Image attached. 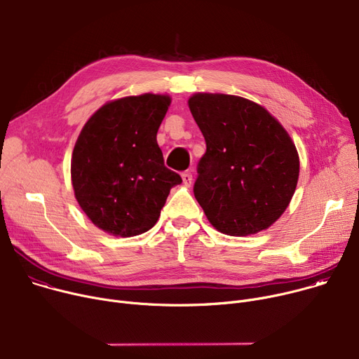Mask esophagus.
Wrapping results in <instances>:
<instances>
[{
  "label": "esophagus",
  "mask_w": 359,
  "mask_h": 359,
  "mask_svg": "<svg viewBox=\"0 0 359 359\" xmlns=\"http://www.w3.org/2000/svg\"><path fill=\"white\" fill-rule=\"evenodd\" d=\"M182 179H183V183H184L186 186H190V184H191V180H193V176H191L190 172H183V173H182Z\"/></svg>",
  "instance_id": "esophagus-1"
}]
</instances>
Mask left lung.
<instances>
[{
	"mask_svg": "<svg viewBox=\"0 0 359 359\" xmlns=\"http://www.w3.org/2000/svg\"><path fill=\"white\" fill-rule=\"evenodd\" d=\"M189 107L206 142L193 193L209 222L231 236L266 229L287 208L299 176L286 130L238 95L198 93Z\"/></svg>",
	"mask_w": 359,
	"mask_h": 359,
	"instance_id": "1",
	"label": "left lung"
}]
</instances>
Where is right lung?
<instances>
[{
    "instance_id": "add662e5",
    "label": "right lung",
    "mask_w": 359,
    "mask_h": 359,
    "mask_svg": "<svg viewBox=\"0 0 359 359\" xmlns=\"http://www.w3.org/2000/svg\"><path fill=\"white\" fill-rule=\"evenodd\" d=\"M168 95L142 94L104 104L83 127L73 150L76 199L88 219L116 236L154 226L182 177L168 169L157 144Z\"/></svg>"
}]
</instances>
